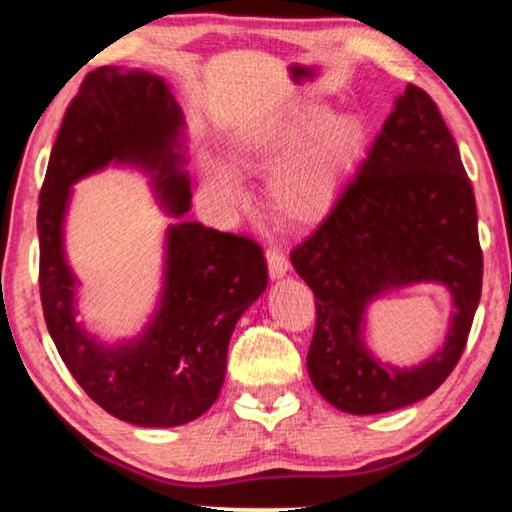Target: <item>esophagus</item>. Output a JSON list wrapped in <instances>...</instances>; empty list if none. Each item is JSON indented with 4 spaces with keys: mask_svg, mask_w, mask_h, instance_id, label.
<instances>
[{
    "mask_svg": "<svg viewBox=\"0 0 512 512\" xmlns=\"http://www.w3.org/2000/svg\"><path fill=\"white\" fill-rule=\"evenodd\" d=\"M265 258H268V270L272 279H282L289 272V261H286V256L279 249H268Z\"/></svg>",
    "mask_w": 512,
    "mask_h": 512,
    "instance_id": "obj_1",
    "label": "esophagus"
}]
</instances>
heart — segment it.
Wrapping results in <instances>:
<instances>
[{"label":"heart","instance_id":"obj_1","mask_svg":"<svg viewBox=\"0 0 512 512\" xmlns=\"http://www.w3.org/2000/svg\"><path fill=\"white\" fill-rule=\"evenodd\" d=\"M361 139V118L352 111L296 104L237 125L228 139V160L240 172H261L272 164L268 174L272 212L286 223L307 226L331 209L361 149ZM232 168L205 153L200 163L202 188L219 207L242 209L247 205V188Z\"/></svg>","mask_w":512,"mask_h":512}]
</instances>
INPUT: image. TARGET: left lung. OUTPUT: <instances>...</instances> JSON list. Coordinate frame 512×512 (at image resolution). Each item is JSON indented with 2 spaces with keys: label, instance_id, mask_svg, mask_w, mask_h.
Wrapping results in <instances>:
<instances>
[{
  "label": "left lung",
  "instance_id": "left-lung-1",
  "mask_svg": "<svg viewBox=\"0 0 512 512\" xmlns=\"http://www.w3.org/2000/svg\"><path fill=\"white\" fill-rule=\"evenodd\" d=\"M291 263L317 298L307 370L328 403L380 415L422 401L447 380L480 303L482 249L459 146L422 88L410 83L398 97L331 214L291 251ZM429 281L453 296L444 347L412 369L375 360L362 338L367 305Z\"/></svg>",
  "mask_w": 512,
  "mask_h": 512
}]
</instances>
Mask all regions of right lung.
Instances as JSON below:
<instances>
[{"mask_svg": "<svg viewBox=\"0 0 512 512\" xmlns=\"http://www.w3.org/2000/svg\"><path fill=\"white\" fill-rule=\"evenodd\" d=\"M184 114L163 76L100 67L67 107L39 193V291L48 333L93 401L123 422L179 426L212 408L226 380L228 342L268 286L254 240L184 221L191 209ZM152 174L168 213L159 310L132 341L104 346L75 321V278L64 256V216L76 180L104 166Z\"/></svg>", "mask_w": 512, "mask_h": 512, "instance_id": "1", "label": "right lung"}]
</instances>
